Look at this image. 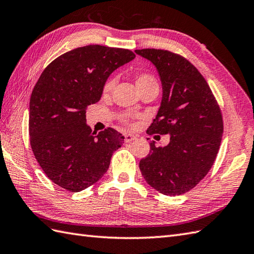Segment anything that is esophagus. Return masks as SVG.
Here are the masks:
<instances>
[{"instance_id":"obj_1","label":"esophagus","mask_w":254,"mask_h":254,"mask_svg":"<svg viewBox=\"0 0 254 254\" xmlns=\"http://www.w3.org/2000/svg\"><path fill=\"white\" fill-rule=\"evenodd\" d=\"M136 138H137L136 135L131 134V133H127L125 135V140L127 141V143H129V141H133V140H135Z\"/></svg>"}]
</instances>
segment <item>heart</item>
I'll list each match as a JSON object with an SVG mask.
<instances>
[{
  "label": "heart",
  "instance_id": "heart-1",
  "mask_svg": "<svg viewBox=\"0 0 254 254\" xmlns=\"http://www.w3.org/2000/svg\"><path fill=\"white\" fill-rule=\"evenodd\" d=\"M135 83H136L137 88L140 91L146 86H149V85H152V84H158V82H157V80H156L154 75H151L150 73L141 72V73H137L136 76H135ZM114 85H115V79L114 78L107 80V82H106L105 85H104V92L105 93L110 92L111 90H113ZM131 119H132V117L128 116V115H122L121 116V120L123 122L127 123V125H131Z\"/></svg>",
  "mask_w": 254,
  "mask_h": 254
}]
</instances>
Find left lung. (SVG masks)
Segmentation results:
<instances>
[{"label": "left lung", "instance_id": "8db88e82", "mask_svg": "<svg viewBox=\"0 0 254 254\" xmlns=\"http://www.w3.org/2000/svg\"><path fill=\"white\" fill-rule=\"evenodd\" d=\"M158 69L163 95L147 134H170V143H150L139 161L145 181L168 196L196 186L213 166L223 134V116L209 84L193 64L167 50H136ZM160 137V136H159Z\"/></svg>", "mask_w": 254, "mask_h": 254}]
</instances>
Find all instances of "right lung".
Here are the masks:
<instances>
[{
    "instance_id": "add662e5",
    "label": "right lung",
    "mask_w": 254,
    "mask_h": 254,
    "mask_svg": "<svg viewBox=\"0 0 254 254\" xmlns=\"http://www.w3.org/2000/svg\"><path fill=\"white\" fill-rule=\"evenodd\" d=\"M134 57L126 49L78 47L53 61L35 83L29 115L31 149L47 178L64 190L76 192L95 184L123 144L113 127L92 132L85 110L100 99L110 73Z\"/></svg>"
}]
</instances>
